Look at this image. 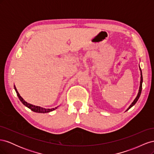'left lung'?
<instances>
[{"label": "left lung", "instance_id": "1", "mask_svg": "<svg viewBox=\"0 0 154 154\" xmlns=\"http://www.w3.org/2000/svg\"><path fill=\"white\" fill-rule=\"evenodd\" d=\"M140 71H141V82H140V87H139V92H138V94H137V97H136V99H135L134 100V101L132 102V104L130 105V106L128 107V108L127 109V110H129L130 108H131V107L132 106H134L135 104H136V102L137 101V100H138V99L139 98V96H140V95H141V91H142V83H143V76H142V72H141V69H140ZM126 110V111H127Z\"/></svg>", "mask_w": 154, "mask_h": 154}]
</instances>
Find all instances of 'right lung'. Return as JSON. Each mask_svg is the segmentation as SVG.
<instances>
[{
  "mask_svg": "<svg viewBox=\"0 0 154 154\" xmlns=\"http://www.w3.org/2000/svg\"><path fill=\"white\" fill-rule=\"evenodd\" d=\"M14 88H15V90L17 92V94L18 97V98L20 100V101L22 103L24 104L26 106H27V108H29V109H31L32 111L35 112H38V113H46V112H49L51 111H53L54 110H55L56 109H57V107H55V108H53V109H44L42 108V107H40V106H35L33 105H31L30 103H28L27 102H26L24 99L22 98V97L20 96L19 93L18 92L17 88L15 87V86H14Z\"/></svg>",
  "mask_w": 154,
  "mask_h": 154,
  "instance_id": "1",
  "label": "right lung"
}]
</instances>
